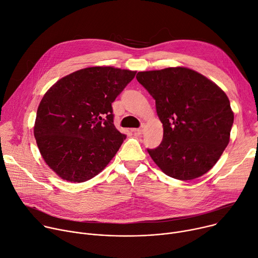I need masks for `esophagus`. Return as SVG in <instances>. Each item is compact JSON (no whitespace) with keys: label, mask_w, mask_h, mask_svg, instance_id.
<instances>
[{"label":"esophagus","mask_w":258,"mask_h":258,"mask_svg":"<svg viewBox=\"0 0 258 258\" xmlns=\"http://www.w3.org/2000/svg\"><path fill=\"white\" fill-rule=\"evenodd\" d=\"M133 132L136 134V135H142L143 134V127H140V128H135L133 130Z\"/></svg>","instance_id":"esophagus-1"}]
</instances>
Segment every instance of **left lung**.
Listing matches in <instances>:
<instances>
[{
    "label": "left lung",
    "instance_id": "left-lung-1",
    "mask_svg": "<svg viewBox=\"0 0 258 258\" xmlns=\"http://www.w3.org/2000/svg\"><path fill=\"white\" fill-rule=\"evenodd\" d=\"M155 100L163 138L147 149L166 175L192 180L214 167L228 145L233 113L225 92L194 70L177 67L139 72Z\"/></svg>",
    "mask_w": 258,
    "mask_h": 258
}]
</instances>
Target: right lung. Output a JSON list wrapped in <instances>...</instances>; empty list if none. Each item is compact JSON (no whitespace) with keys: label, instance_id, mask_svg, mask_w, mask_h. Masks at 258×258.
Wrapping results in <instances>:
<instances>
[{"label":"right lung","instance_id":"1","mask_svg":"<svg viewBox=\"0 0 258 258\" xmlns=\"http://www.w3.org/2000/svg\"><path fill=\"white\" fill-rule=\"evenodd\" d=\"M136 71L91 67L53 84L37 110L34 135L40 153L61 179L84 182L101 173L126 136L113 123L112 103Z\"/></svg>","mask_w":258,"mask_h":258}]
</instances>
